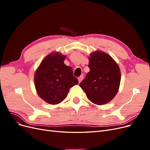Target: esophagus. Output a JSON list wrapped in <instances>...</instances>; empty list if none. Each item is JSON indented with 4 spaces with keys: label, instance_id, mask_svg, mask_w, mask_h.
Masks as SVG:
<instances>
[{
    "label": "esophagus",
    "instance_id": "34e87169",
    "mask_svg": "<svg viewBox=\"0 0 150 150\" xmlns=\"http://www.w3.org/2000/svg\"><path fill=\"white\" fill-rule=\"evenodd\" d=\"M83 78H84L83 76V75H81V76H79V78H78V81H79V83L81 82V81H82V80L83 79Z\"/></svg>",
    "mask_w": 150,
    "mask_h": 150
}]
</instances>
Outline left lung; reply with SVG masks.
<instances>
[{"label":"left lung","mask_w":150,"mask_h":150,"mask_svg":"<svg viewBox=\"0 0 150 150\" xmlns=\"http://www.w3.org/2000/svg\"><path fill=\"white\" fill-rule=\"evenodd\" d=\"M89 72L79 84L90 101L103 105L118 92L121 71L118 64L109 54L100 51L90 54Z\"/></svg>","instance_id":"1"}]
</instances>
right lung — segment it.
<instances>
[{"instance_id":"right-lung-1","label":"right lung","mask_w":150,"mask_h":150,"mask_svg":"<svg viewBox=\"0 0 150 150\" xmlns=\"http://www.w3.org/2000/svg\"><path fill=\"white\" fill-rule=\"evenodd\" d=\"M66 56L52 52L40 62L34 74V84L39 96L50 104H57L64 101L69 89L78 84L73 76L72 67L66 66Z\"/></svg>"}]
</instances>
